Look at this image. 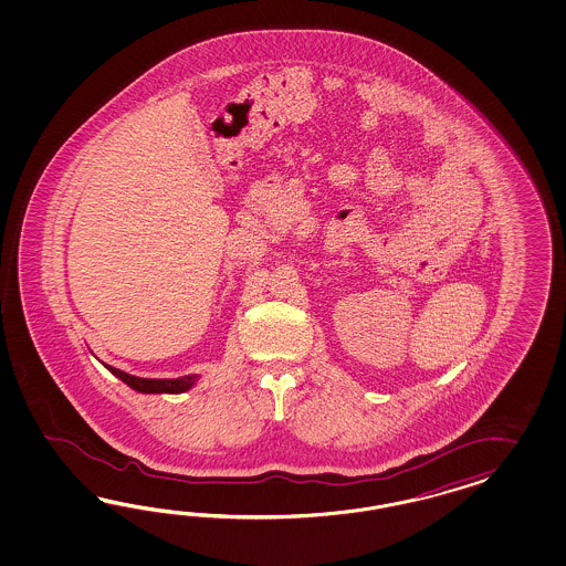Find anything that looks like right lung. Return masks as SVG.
Segmentation results:
<instances>
[{"mask_svg": "<svg viewBox=\"0 0 566 566\" xmlns=\"http://www.w3.org/2000/svg\"><path fill=\"white\" fill-rule=\"evenodd\" d=\"M107 369L140 395H182L199 381L197 374L176 377V379H149V377L130 376V374L120 371L116 367H109V365H107Z\"/></svg>", "mask_w": 566, "mask_h": 566, "instance_id": "right-lung-1", "label": "right lung"}]
</instances>
